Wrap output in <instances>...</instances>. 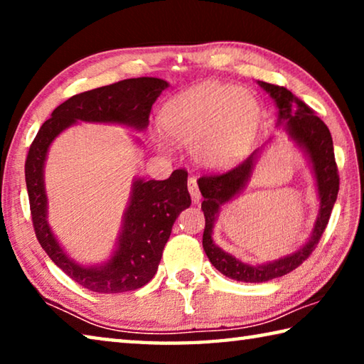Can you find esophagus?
<instances>
[{
    "mask_svg": "<svg viewBox=\"0 0 364 364\" xmlns=\"http://www.w3.org/2000/svg\"><path fill=\"white\" fill-rule=\"evenodd\" d=\"M188 191H189V194H191V199H193V202L194 204H197V202L200 200V191H199V188H197V180L194 176H191L189 180H188Z\"/></svg>",
    "mask_w": 364,
    "mask_h": 364,
    "instance_id": "obj_1",
    "label": "esophagus"
}]
</instances>
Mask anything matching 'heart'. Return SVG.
Here are the masks:
<instances>
[{"label":"heart","mask_w":364,"mask_h":364,"mask_svg":"<svg viewBox=\"0 0 364 364\" xmlns=\"http://www.w3.org/2000/svg\"><path fill=\"white\" fill-rule=\"evenodd\" d=\"M260 114V104L250 91L205 82L168 101L160 123L170 139L191 146V154L202 167L225 168L250 151ZM157 143L167 146L162 138Z\"/></svg>","instance_id":"1"}]
</instances>
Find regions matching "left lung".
Returning <instances> with one entry per match:
<instances>
[{"mask_svg": "<svg viewBox=\"0 0 364 364\" xmlns=\"http://www.w3.org/2000/svg\"><path fill=\"white\" fill-rule=\"evenodd\" d=\"M257 83L267 91L276 109H278L276 127H281L287 138L304 152L311 168L313 178H315L319 205L310 236L297 250L276 258V260L263 263L242 262L241 258L234 257L215 244L213 228L220 217L221 207L232 202L247 186L258 159L263 154L264 147L273 143L274 136H271L262 147L252 152L250 157L226 173L199 178L197 184H199L200 193L204 196L202 212L205 217L202 247H204L208 260L221 274L241 282H267L274 278H281V276L291 273L292 269L304 263L315 250L316 244L323 236L338 193V175L329 128L324 125V122L319 117L313 114V110L304 101L295 97L284 86L269 85L267 82Z\"/></svg>", "mask_w": 364, "mask_h": 364, "instance_id": "left-lung-1", "label": "left lung"}]
</instances>
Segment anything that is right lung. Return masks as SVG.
Segmentation results:
<instances>
[{"label":"right lung","instance_id":"right-lung-1","mask_svg":"<svg viewBox=\"0 0 364 364\" xmlns=\"http://www.w3.org/2000/svg\"><path fill=\"white\" fill-rule=\"evenodd\" d=\"M167 88L168 82L162 78L139 77L72 96L53 110L30 146L26 183L38 242L67 276L93 292L134 291L154 278L175 220L191 205L188 173L175 170L164 181L134 176L112 254L101 263L86 264L69 255L48 221L45 165L49 147L60 133L80 122L144 132L152 104ZM133 141L141 146L138 136Z\"/></svg>","mask_w":364,"mask_h":364}]
</instances>
